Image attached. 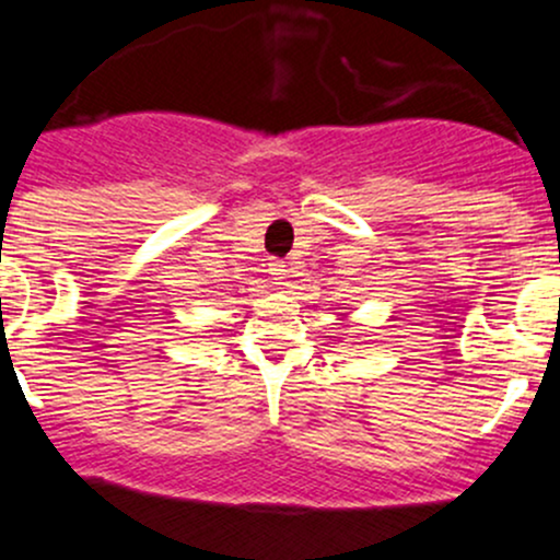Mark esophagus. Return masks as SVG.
Returning <instances> with one entry per match:
<instances>
[{
  "instance_id": "34e87169",
  "label": "esophagus",
  "mask_w": 560,
  "mask_h": 560,
  "mask_svg": "<svg viewBox=\"0 0 560 560\" xmlns=\"http://www.w3.org/2000/svg\"><path fill=\"white\" fill-rule=\"evenodd\" d=\"M287 266L281 260H273L271 262V279H273V284H287Z\"/></svg>"
}]
</instances>
